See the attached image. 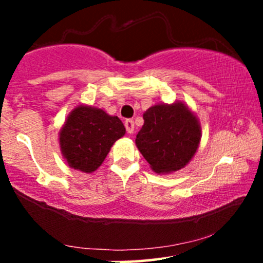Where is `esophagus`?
<instances>
[{
    "label": "esophagus",
    "instance_id": "34e87169",
    "mask_svg": "<svg viewBox=\"0 0 263 263\" xmlns=\"http://www.w3.org/2000/svg\"><path fill=\"white\" fill-rule=\"evenodd\" d=\"M125 127H126V131L128 132V134H134L135 131V123L132 120H126L125 121Z\"/></svg>",
    "mask_w": 263,
    "mask_h": 263
}]
</instances>
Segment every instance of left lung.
<instances>
[{
	"label": "left lung",
	"instance_id": "8db88e82",
	"mask_svg": "<svg viewBox=\"0 0 263 263\" xmlns=\"http://www.w3.org/2000/svg\"><path fill=\"white\" fill-rule=\"evenodd\" d=\"M143 120L136 146L153 172L170 174L192 161L200 143L201 127L184 102L153 105L143 114Z\"/></svg>",
	"mask_w": 263,
	"mask_h": 263
}]
</instances>
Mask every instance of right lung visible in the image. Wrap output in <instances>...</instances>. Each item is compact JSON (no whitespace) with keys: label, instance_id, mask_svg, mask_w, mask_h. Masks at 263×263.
<instances>
[{"label":"right lung","instance_id":"obj_1","mask_svg":"<svg viewBox=\"0 0 263 263\" xmlns=\"http://www.w3.org/2000/svg\"><path fill=\"white\" fill-rule=\"evenodd\" d=\"M125 134V126L117 116H110L101 108L79 105L68 115L60 129V151L69 167L92 173Z\"/></svg>","mask_w":263,"mask_h":263}]
</instances>
